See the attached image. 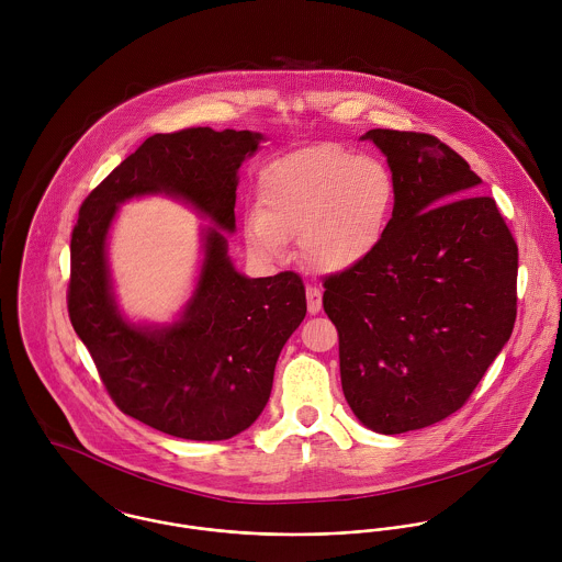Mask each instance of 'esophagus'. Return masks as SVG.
<instances>
[{"mask_svg": "<svg viewBox=\"0 0 562 562\" xmlns=\"http://www.w3.org/2000/svg\"><path fill=\"white\" fill-rule=\"evenodd\" d=\"M322 307V292L316 285H307V310L310 314H318Z\"/></svg>", "mask_w": 562, "mask_h": 562, "instance_id": "esophagus-1", "label": "esophagus"}]
</instances>
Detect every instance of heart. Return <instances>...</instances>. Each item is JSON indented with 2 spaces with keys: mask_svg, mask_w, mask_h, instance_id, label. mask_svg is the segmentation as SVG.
Here are the masks:
<instances>
[{
  "mask_svg": "<svg viewBox=\"0 0 562 562\" xmlns=\"http://www.w3.org/2000/svg\"><path fill=\"white\" fill-rule=\"evenodd\" d=\"M398 188L385 161L322 145L270 161L259 177L261 210L246 214L244 238L277 259L301 236L303 259L344 272L376 252L396 210Z\"/></svg>",
  "mask_w": 562,
  "mask_h": 562,
  "instance_id": "obj_1",
  "label": "heart"
}]
</instances>
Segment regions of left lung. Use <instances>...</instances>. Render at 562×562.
I'll return each mask as SVG.
<instances>
[{
	"instance_id": "obj_1",
	"label": "left lung",
	"mask_w": 562,
	"mask_h": 562,
	"mask_svg": "<svg viewBox=\"0 0 562 562\" xmlns=\"http://www.w3.org/2000/svg\"><path fill=\"white\" fill-rule=\"evenodd\" d=\"M396 179L387 234L359 266L324 277L355 415L401 435L459 411L513 333L517 241L481 177L437 136L370 130Z\"/></svg>"
}]
</instances>
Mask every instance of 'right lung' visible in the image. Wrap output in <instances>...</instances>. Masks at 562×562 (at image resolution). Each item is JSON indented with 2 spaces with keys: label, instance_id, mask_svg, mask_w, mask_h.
I'll return each instance as SVG.
<instances>
[{
  "label": "right lung",
  "instance_id": "obj_1",
  "mask_svg": "<svg viewBox=\"0 0 562 562\" xmlns=\"http://www.w3.org/2000/svg\"><path fill=\"white\" fill-rule=\"evenodd\" d=\"M261 134L186 127L149 136L81 203L71 234L69 318L112 402L172 437L221 441L246 430L270 398L274 366L307 314L294 270L246 279L227 238L205 234V261L181 322L149 330L123 321L105 266L116 205L136 194L183 196L227 232L236 229V172Z\"/></svg>",
  "mask_w": 562,
  "mask_h": 562
}]
</instances>
